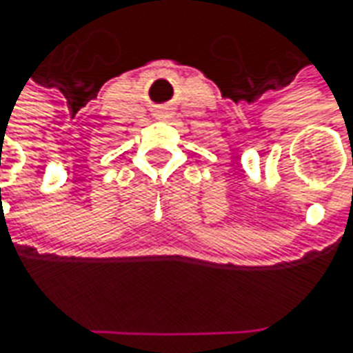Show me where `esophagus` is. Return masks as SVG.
<instances>
[{
	"mask_svg": "<svg viewBox=\"0 0 353 353\" xmlns=\"http://www.w3.org/2000/svg\"><path fill=\"white\" fill-rule=\"evenodd\" d=\"M170 117H172V114L167 112V110H161V112L157 114V119H163V121H167V119H170Z\"/></svg>",
	"mask_w": 353,
	"mask_h": 353,
	"instance_id": "obj_1",
	"label": "esophagus"
}]
</instances>
